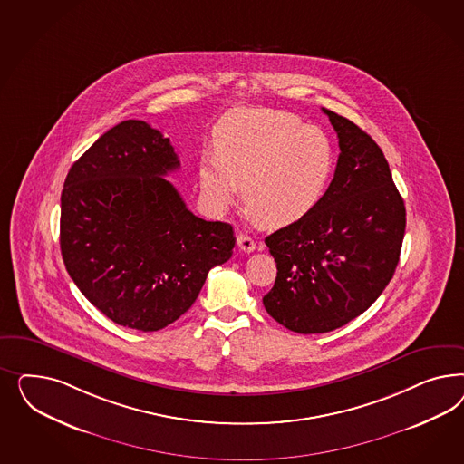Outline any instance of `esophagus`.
<instances>
[{
    "label": "esophagus",
    "instance_id": "esophagus-1",
    "mask_svg": "<svg viewBox=\"0 0 464 464\" xmlns=\"http://www.w3.org/2000/svg\"><path fill=\"white\" fill-rule=\"evenodd\" d=\"M237 243H238V248L241 252L250 253L256 248L255 241L248 235H238L237 237Z\"/></svg>",
    "mask_w": 464,
    "mask_h": 464
}]
</instances>
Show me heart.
<instances>
[{
	"mask_svg": "<svg viewBox=\"0 0 464 464\" xmlns=\"http://www.w3.org/2000/svg\"><path fill=\"white\" fill-rule=\"evenodd\" d=\"M218 155L198 161L200 187L214 208L225 209L238 194L267 226L308 216L324 198L335 171V150L318 127L295 113L241 109L216 127Z\"/></svg>",
	"mask_w": 464,
	"mask_h": 464,
	"instance_id": "1",
	"label": "heart"
}]
</instances>
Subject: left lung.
Returning a JSON list of instances; mask_svg holds the SVG:
<instances>
[{
	"instance_id": "8db88e82",
	"label": "left lung",
	"mask_w": 464,
	"mask_h": 464,
	"mask_svg": "<svg viewBox=\"0 0 464 464\" xmlns=\"http://www.w3.org/2000/svg\"><path fill=\"white\" fill-rule=\"evenodd\" d=\"M340 146L322 202L268 235L277 264L268 314L295 334H326L369 308L393 279L405 237V202L380 146L352 121L322 109Z\"/></svg>"
}]
</instances>
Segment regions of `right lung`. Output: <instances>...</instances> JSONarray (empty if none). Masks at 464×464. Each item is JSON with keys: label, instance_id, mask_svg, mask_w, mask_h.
I'll list each match as a JSON object with an SVG mask.
<instances>
[{"label": "right lung", "instance_id": "right-lung-1", "mask_svg": "<svg viewBox=\"0 0 464 464\" xmlns=\"http://www.w3.org/2000/svg\"><path fill=\"white\" fill-rule=\"evenodd\" d=\"M180 167L144 121L100 136L61 194V255L84 297L113 324L161 330L196 303L209 270L235 248L233 226L188 211L165 179Z\"/></svg>", "mask_w": 464, "mask_h": 464}]
</instances>
